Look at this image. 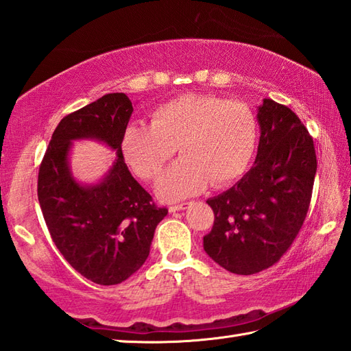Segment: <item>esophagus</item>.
<instances>
[{
	"label": "esophagus",
	"instance_id": "1",
	"mask_svg": "<svg viewBox=\"0 0 351 351\" xmlns=\"http://www.w3.org/2000/svg\"><path fill=\"white\" fill-rule=\"evenodd\" d=\"M190 202H182V204H178V205H171L169 206V211L170 213H176V211H182L185 208H189Z\"/></svg>",
	"mask_w": 351,
	"mask_h": 351
}]
</instances>
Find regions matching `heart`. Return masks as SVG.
I'll return each mask as SVG.
<instances>
[{"instance_id": "b5f03b06", "label": "heart", "mask_w": 351, "mask_h": 351, "mask_svg": "<svg viewBox=\"0 0 351 351\" xmlns=\"http://www.w3.org/2000/svg\"><path fill=\"white\" fill-rule=\"evenodd\" d=\"M258 117L249 104L215 95L187 93L156 107L151 125L126 128L122 152L131 170L145 181L161 173L175 149L181 160L156 182L162 200H180L238 180L255 155Z\"/></svg>"}]
</instances>
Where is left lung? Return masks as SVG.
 <instances>
[{
  "label": "left lung",
  "mask_w": 351,
  "mask_h": 351,
  "mask_svg": "<svg viewBox=\"0 0 351 351\" xmlns=\"http://www.w3.org/2000/svg\"><path fill=\"white\" fill-rule=\"evenodd\" d=\"M261 137L253 167L206 200L214 225L204 249L225 270L255 274L278 263L303 225L314 187V140L294 111L273 99L258 107Z\"/></svg>",
  "instance_id": "obj_1"
}]
</instances>
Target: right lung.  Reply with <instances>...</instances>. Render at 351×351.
Segmentation results:
<instances>
[{"mask_svg":"<svg viewBox=\"0 0 351 351\" xmlns=\"http://www.w3.org/2000/svg\"><path fill=\"white\" fill-rule=\"evenodd\" d=\"M132 110L125 93H108L63 117L37 178L52 241L72 268L98 285H117L145 264L155 228L167 215L123 160L122 140ZM84 138L102 141L118 155L98 184H80L69 167L71 141Z\"/></svg>","mask_w":351,"mask_h":351,"instance_id":"obj_1","label":"right lung"}]
</instances>
